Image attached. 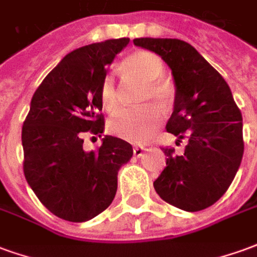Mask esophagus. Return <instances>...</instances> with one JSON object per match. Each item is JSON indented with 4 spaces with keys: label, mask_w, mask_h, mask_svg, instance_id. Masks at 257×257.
<instances>
[{
    "label": "esophagus",
    "mask_w": 257,
    "mask_h": 257,
    "mask_svg": "<svg viewBox=\"0 0 257 257\" xmlns=\"http://www.w3.org/2000/svg\"><path fill=\"white\" fill-rule=\"evenodd\" d=\"M143 153H145V149H142V147H135L134 149L135 157H142L143 156Z\"/></svg>",
    "instance_id": "1"
}]
</instances>
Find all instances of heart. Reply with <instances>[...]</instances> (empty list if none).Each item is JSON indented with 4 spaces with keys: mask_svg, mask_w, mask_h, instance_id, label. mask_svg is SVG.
Returning a JSON list of instances; mask_svg holds the SVG:
<instances>
[{
    "mask_svg": "<svg viewBox=\"0 0 257 257\" xmlns=\"http://www.w3.org/2000/svg\"><path fill=\"white\" fill-rule=\"evenodd\" d=\"M125 67L146 82L140 97L142 103L151 101L162 107L167 106L171 100V90L160 81L165 71L161 59L151 52H136L125 60ZM100 100L108 110L117 106V86L112 73H107L101 79ZM161 121V111L154 104L123 107L110 117L108 131L119 139L143 145L158 129Z\"/></svg>",
    "mask_w": 257,
    "mask_h": 257,
    "instance_id": "obj_1",
    "label": "heart"
}]
</instances>
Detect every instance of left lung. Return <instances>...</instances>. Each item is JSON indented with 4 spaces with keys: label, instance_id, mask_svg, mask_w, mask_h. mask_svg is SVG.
I'll return each mask as SVG.
<instances>
[{
    "label": "left lung",
    "instance_id": "1",
    "mask_svg": "<svg viewBox=\"0 0 257 257\" xmlns=\"http://www.w3.org/2000/svg\"><path fill=\"white\" fill-rule=\"evenodd\" d=\"M172 71L173 112L167 131L187 139L182 156L162 149L167 167L154 182L165 202L186 212L213 205L235 178L243 154L242 115L230 86L198 51L176 38H136Z\"/></svg>",
    "mask_w": 257,
    "mask_h": 257
}]
</instances>
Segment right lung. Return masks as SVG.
Here are the masks:
<instances>
[{"instance_id": "obj_1", "label": "right lung", "mask_w": 257, "mask_h": 257, "mask_svg": "<svg viewBox=\"0 0 257 257\" xmlns=\"http://www.w3.org/2000/svg\"><path fill=\"white\" fill-rule=\"evenodd\" d=\"M129 38L85 45L66 55L37 88L22 128L23 171L42 205L64 220L82 223L101 213L117 193V175L132 158L128 142L106 135L85 151L86 132L104 131L100 85L107 66Z\"/></svg>"}]
</instances>
